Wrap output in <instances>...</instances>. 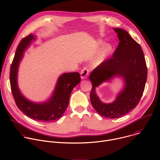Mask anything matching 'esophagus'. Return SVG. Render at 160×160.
Returning a JSON list of instances; mask_svg holds the SVG:
<instances>
[{"instance_id":"obj_1","label":"esophagus","mask_w":160,"mask_h":160,"mask_svg":"<svg viewBox=\"0 0 160 160\" xmlns=\"http://www.w3.org/2000/svg\"><path fill=\"white\" fill-rule=\"evenodd\" d=\"M89 73V69L87 68V67H84L81 72H80V74H81V78L82 79H85L87 77Z\"/></svg>"}]
</instances>
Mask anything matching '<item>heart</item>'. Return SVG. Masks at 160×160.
I'll return each instance as SVG.
<instances>
[{"mask_svg":"<svg viewBox=\"0 0 160 160\" xmlns=\"http://www.w3.org/2000/svg\"><path fill=\"white\" fill-rule=\"evenodd\" d=\"M112 46L111 45H107V46H106L105 48H104L102 53L101 54V55L99 57V58H98L97 62H100L103 60V58L105 56H107L109 54V53L112 51Z\"/></svg>","mask_w":160,"mask_h":160,"instance_id":"1","label":"heart"}]
</instances>
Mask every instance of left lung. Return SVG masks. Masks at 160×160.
<instances>
[{
  "label": "left lung",
  "mask_w": 160,
  "mask_h": 160,
  "mask_svg": "<svg viewBox=\"0 0 160 160\" xmlns=\"http://www.w3.org/2000/svg\"><path fill=\"white\" fill-rule=\"evenodd\" d=\"M119 43L112 57L97 67L90 74L92 88L90 102L95 111L102 116L119 118L126 114L139 103L147 80V66L141 46L125 30L114 28ZM119 75L125 80L124 90L112 103H102L94 89L102 82Z\"/></svg>",
  "instance_id": "8db88e82"
}]
</instances>
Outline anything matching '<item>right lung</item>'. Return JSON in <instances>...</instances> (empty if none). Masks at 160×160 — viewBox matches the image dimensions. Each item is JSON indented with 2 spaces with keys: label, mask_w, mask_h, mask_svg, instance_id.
Here are the masks:
<instances>
[{
  "label": "right lung",
  "mask_w": 160,
  "mask_h": 160,
  "mask_svg": "<svg viewBox=\"0 0 160 160\" xmlns=\"http://www.w3.org/2000/svg\"><path fill=\"white\" fill-rule=\"evenodd\" d=\"M34 38V36L29 34L21 39L17 47L10 69L11 88L16 104L22 112L36 121L50 122L63 116L68 105L72 91L80 82L81 78L78 72L63 74L58 80L51 99L43 103H32L25 98L18 87V70L23 51Z\"/></svg>",
  "instance_id": "1"
}]
</instances>
